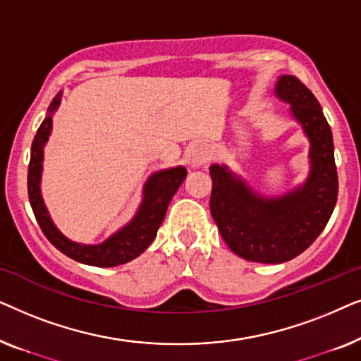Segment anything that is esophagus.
<instances>
[{
    "label": "esophagus",
    "instance_id": "1",
    "mask_svg": "<svg viewBox=\"0 0 361 361\" xmlns=\"http://www.w3.org/2000/svg\"><path fill=\"white\" fill-rule=\"evenodd\" d=\"M209 161H210V149L207 146H195L194 149L190 151L189 162L194 169H199V167L205 166Z\"/></svg>",
    "mask_w": 361,
    "mask_h": 361
}]
</instances>
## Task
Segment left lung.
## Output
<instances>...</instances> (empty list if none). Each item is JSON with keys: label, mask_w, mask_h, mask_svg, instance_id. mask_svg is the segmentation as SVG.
Instances as JSON below:
<instances>
[{"label": "left lung", "mask_w": 361, "mask_h": 361, "mask_svg": "<svg viewBox=\"0 0 361 361\" xmlns=\"http://www.w3.org/2000/svg\"><path fill=\"white\" fill-rule=\"evenodd\" d=\"M276 97L309 140V176L283 195H263L226 164H212L210 212L221 238L240 258L278 264L295 258L322 233L337 204L338 177L332 131L312 92L294 75H281Z\"/></svg>", "instance_id": "8db88e82"}]
</instances>
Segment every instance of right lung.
<instances>
[{
  "label": "right lung",
  "instance_id": "obj_1",
  "mask_svg": "<svg viewBox=\"0 0 361 361\" xmlns=\"http://www.w3.org/2000/svg\"><path fill=\"white\" fill-rule=\"evenodd\" d=\"M61 100L62 92H59L49 105L47 115L32 141L31 161H29L27 169V194L32 212L47 240L68 258L88 266H98V268H113V266L125 264L128 261L137 258L156 238L171 199L185 179L187 169L184 166H176L171 169L157 171L147 177L146 184L142 187V200L135 216L125 226L108 236L105 241L97 245L72 241L52 221L41 194L44 146L47 145L49 136L52 133V116L61 105Z\"/></svg>",
  "mask_w": 361,
  "mask_h": 361
}]
</instances>
